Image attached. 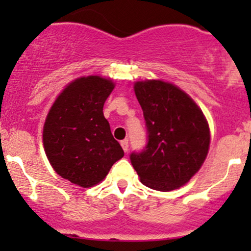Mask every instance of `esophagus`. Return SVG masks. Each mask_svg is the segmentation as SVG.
I'll list each match as a JSON object with an SVG mask.
<instances>
[{
    "label": "esophagus",
    "instance_id": "esophagus-1",
    "mask_svg": "<svg viewBox=\"0 0 251 251\" xmlns=\"http://www.w3.org/2000/svg\"><path fill=\"white\" fill-rule=\"evenodd\" d=\"M121 147H123L124 151H125V153H127V151H128V140L121 141Z\"/></svg>",
    "mask_w": 251,
    "mask_h": 251
}]
</instances>
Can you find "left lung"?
Returning <instances> with one entry per match:
<instances>
[{
	"label": "left lung",
	"instance_id": "8db88e82",
	"mask_svg": "<svg viewBox=\"0 0 251 251\" xmlns=\"http://www.w3.org/2000/svg\"><path fill=\"white\" fill-rule=\"evenodd\" d=\"M148 143L130 155L144 186L161 192L186 184L209 151L210 130L203 111L177 86L161 80L137 81Z\"/></svg>",
	"mask_w": 251,
	"mask_h": 251
}]
</instances>
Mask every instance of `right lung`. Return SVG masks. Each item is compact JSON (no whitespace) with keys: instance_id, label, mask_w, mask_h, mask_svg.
Listing matches in <instances>:
<instances>
[{"instance_id":"add662e5","label":"right lung","mask_w":251,"mask_h":251,"mask_svg":"<svg viewBox=\"0 0 251 251\" xmlns=\"http://www.w3.org/2000/svg\"><path fill=\"white\" fill-rule=\"evenodd\" d=\"M114 82L91 75L70 82L50 107L44 125V147L54 171L88 188L105 178L124 156L113 137L103 105Z\"/></svg>"}]
</instances>
